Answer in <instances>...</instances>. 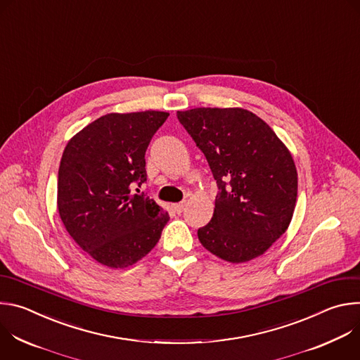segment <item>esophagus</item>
<instances>
[{
  "mask_svg": "<svg viewBox=\"0 0 360 360\" xmlns=\"http://www.w3.org/2000/svg\"><path fill=\"white\" fill-rule=\"evenodd\" d=\"M174 207V210L178 212V214H181L184 210H185V202H179V203H174L172 205Z\"/></svg>",
  "mask_w": 360,
  "mask_h": 360,
  "instance_id": "34e87169",
  "label": "esophagus"
}]
</instances>
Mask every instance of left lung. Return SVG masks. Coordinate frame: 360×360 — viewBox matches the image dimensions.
I'll list each match as a JSON object with an SVG mask.
<instances>
[{"mask_svg": "<svg viewBox=\"0 0 360 360\" xmlns=\"http://www.w3.org/2000/svg\"><path fill=\"white\" fill-rule=\"evenodd\" d=\"M176 117L203 152L218 185L199 242L218 258L242 264L264 255L288 229L297 172L272 128L243 108H193Z\"/></svg>", "mask_w": 360, "mask_h": 360, "instance_id": "obj_1", "label": "left lung"}]
</instances>
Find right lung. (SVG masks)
<instances>
[{
	"mask_svg": "<svg viewBox=\"0 0 360 360\" xmlns=\"http://www.w3.org/2000/svg\"><path fill=\"white\" fill-rule=\"evenodd\" d=\"M168 117L162 111L107 114L75 134L64 149L60 218L101 265L122 269L136 264L158 243L169 221L155 200L134 193V186L146 181V148Z\"/></svg>",
	"mask_w": 360,
	"mask_h": 360,
	"instance_id": "add662e5",
	"label": "right lung"
}]
</instances>
